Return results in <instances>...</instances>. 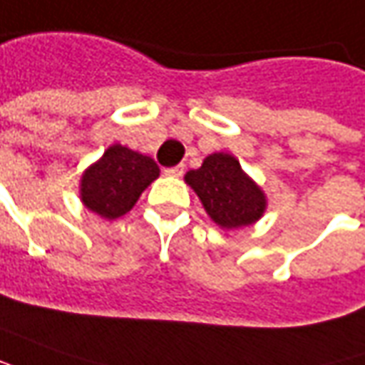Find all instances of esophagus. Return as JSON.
Returning a JSON list of instances; mask_svg holds the SVG:
<instances>
[{
	"mask_svg": "<svg viewBox=\"0 0 365 365\" xmlns=\"http://www.w3.org/2000/svg\"><path fill=\"white\" fill-rule=\"evenodd\" d=\"M165 175H173V178H180V175H183V163H180V165H173V168H168V170H165Z\"/></svg>",
	"mask_w": 365,
	"mask_h": 365,
	"instance_id": "34e87169",
	"label": "esophagus"
}]
</instances>
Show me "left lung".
I'll use <instances>...</instances> for the list:
<instances>
[{"label":"left lung","mask_w":365,"mask_h":365,"mask_svg":"<svg viewBox=\"0 0 365 365\" xmlns=\"http://www.w3.org/2000/svg\"><path fill=\"white\" fill-rule=\"evenodd\" d=\"M185 182L202 200L205 212L222 227L254 224L266 210V195L230 153H212L202 168L185 173Z\"/></svg>","instance_id":"1"}]
</instances>
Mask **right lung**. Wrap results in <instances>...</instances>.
I'll use <instances>...</instances> for the list:
<instances>
[{"mask_svg":"<svg viewBox=\"0 0 365 365\" xmlns=\"http://www.w3.org/2000/svg\"><path fill=\"white\" fill-rule=\"evenodd\" d=\"M158 175L160 168L151 158L115 143L83 173L81 202L101 217L115 220L130 212Z\"/></svg>","mask_w":365,"mask_h":365,"instance_id":"right-lung-1","label":"right lung"}]
</instances>
